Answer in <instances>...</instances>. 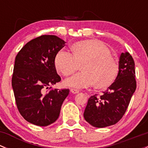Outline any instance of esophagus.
<instances>
[{"instance_id":"esophagus-1","label":"esophagus","mask_w":148,"mask_h":148,"mask_svg":"<svg viewBox=\"0 0 148 148\" xmlns=\"http://www.w3.org/2000/svg\"><path fill=\"white\" fill-rule=\"evenodd\" d=\"M71 92L73 94H77L79 92V91L78 89H71Z\"/></svg>"}]
</instances>
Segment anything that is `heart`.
<instances>
[{
	"instance_id": "b5f03b06",
	"label": "heart",
	"mask_w": 148,
	"mask_h": 148,
	"mask_svg": "<svg viewBox=\"0 0 148 148\" xmlns=\"http://www.w3.org/2000/svg\"><path fill=\"white\" fill-rule=\"evenodd\" d=\"M71 54L59 51L54 58L56 71L69 77L80 69L82 72L65 80V85L74 88L94 87L104 89L111 86L119 73L117 61L110 49L97 40H84L71 46Z\"/></svg>"
}]
</instances>
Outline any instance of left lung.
Instances as JSON below:
<instances>
[{"label":"left lung","instance_id":"1","mask_svg":"<svg viewBox=\"0 0 148 148\" xmlns=\"http://www.w3.org/2000/svg\"><path fill=\"white\" fill-rule=\"evenodd\" d=\"M136 86L133 58L128 52L122 53L115 81L101 95L89 97L84 112L85 120L100 128L118 122L129 106Z\"/></svg>","mask_w":148,"mask_h":148}]
</instances>
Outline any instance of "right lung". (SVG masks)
Masks as SVG:
<instances>
[{
  "label": "right lung",
  "instance_id": "obj_1",
  "mask_svg": "<svg viewBox=\"0 0 148 148\" xmlns=\"http://www.w3.org/2000/svg\"><path fill=\"white\" fill-rule=\"evenodd\" d=\"M65 43L56 36L42 35L28 42L16 55L12 86L18 110L30 123L48 126L59 117L69 89H45L61 81L54 58Z\"/></svg>",
  "mask_w": 148,
  "mask_h": 148
}]
</instances>
